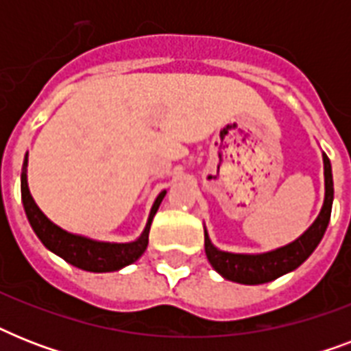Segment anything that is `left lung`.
I'll return each instance as SVG.
<instances>
[{"label": "left lung", "instance_id": "left-lung-1", "mask_svg": "<svg viewBox=\"0 0 351 351\" xmlns=\"http://www.w3.org/2000/svg\"><path fill=\"white\" fill-rule=\"evenodd\" d=\"M322 162H324V204H322L321 213L315 222L293 242L273 251H266V253H231V251H222L213 245L208 231L204 228L206 256L209 264L215 267V271H219L228 280L239 284L253 286V284L271 282L275 278L297 269L315 251L328 228L333 204L332 164L324 153H322Z\"/></svg>", "mask_w": 351, "mask_h": 351}]
</instances>
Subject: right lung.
I'll return each mask as SVG.
<instances>
[{
  "mask_svg": "<svg viewBox=\"0 0 351 351\" xmlns=\"http://www.w3.org/2000/svg\"><path fill=\"white\" fill-rule=\"evenodd\" d=\"M27 165H29V154H25L23 167H21V200H23L25 213H27V219H29L32 230L47 250L62 256L63 261H67L69 264L93 273L118 271L121 267L136 262L143 255V251L147 250L151 222H153V217L158 211L160 204H162L167 191H162L156 197L153 208H151V213H149L145 230L136 240H132V242H101V240L89 239L84 234L69 233V231L62 230L60 226L47 219L29 191Z\"/></svg>",
  "mask_w": 351,
  "mask_h": 351,
  "instance_id": "obj_1",
  "label": "right lung"
}]
</instances>
